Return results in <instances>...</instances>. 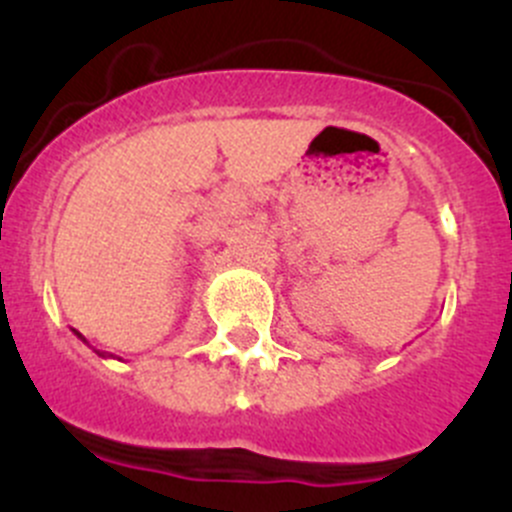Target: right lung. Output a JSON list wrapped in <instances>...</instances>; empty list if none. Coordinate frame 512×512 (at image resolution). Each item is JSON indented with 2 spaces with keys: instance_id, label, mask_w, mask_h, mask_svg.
<instances>
[{
  "instance_id": "right-lung-1",
  "label": "right lung",
  "mask_w": 512,
  "mask_h": 512,
  "mask_svg": "<svg viewBox=\"0 0 512 512\" xmlns=\"http://www.w3.org/2000/svg\"><path fill=\"white\" fill-rule=\"evenodd\" d=\"M74 334H76V337L81 339V342H84V344H89V342H86V337H84V334H79V332H76V329H74ZM96 354H98V356H103V359H106V356H108L106 352H96Z\"/></svg>"
}]
</instances>
